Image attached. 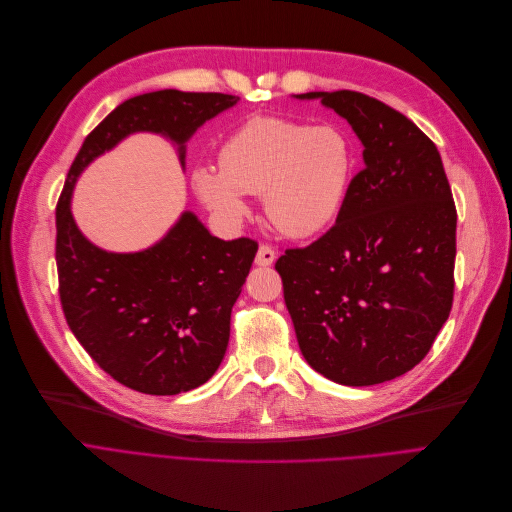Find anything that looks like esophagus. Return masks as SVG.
<instances>
[{
	"instance_id": "esophagus-1",
	"label": "esophagus",
	"mask_w": 512,
	"mask_h": 512,
	"mask_svg": "<svg viewBox=\"0 0 512 512\" xmlns=\"http://www.w3.org/2000/svg\"><path fill=\"white\" fill-rule=\"evenodd\" d=\"M277 258V252L269 246V243H260L258 254H256V264L258 266H271Z\"/></svg>"
}]
</instances>
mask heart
<instances>
[{
  "instance_id": "obj_1",
  "label": "heart",
  "mask_w": 512,
  "mask_h": 512,
  "mask_svg": "<svg viewBox=\"0 0 512 512\" xmlns=\"http://www.w3.org/2000/svg\"><path fill=\"white\" fill-rule=\"evenodd\" d=\"M354 164V143L344 129L254 116L221 145L218 168L193 170L191 185L225 223L248 214L243 193H262L264 212L283 235L312 237L342 210Z\"/></svg>"
}]
</instances>
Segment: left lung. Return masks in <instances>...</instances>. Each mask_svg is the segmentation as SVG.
I'll return each mask as SVG.
<instances>
[{"label": "left lung", "mask_w": 512, "mask_h": 512, "mask_svg": "<svg viewBox=\"0 0 512 512\" xmlns=\"http://www.w3.org/2000/svg\"><path fill=\"white\" fill-rule=\"evenodd\" d=\"M364 145L335 225L275 269L310 367L342 385L396 379L427 356L454 300L456 206L435 143L375 97L310 91Z\"/></svg>", "instance_id": "8db88e82"}]
</instances>
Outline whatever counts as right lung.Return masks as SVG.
<instances>
[{"instance_id": "right-lung-1", "label": "right lung", "mask_w": 512, "mask_h": 512, "mask_svg": "<svg viewBox=\"0 0 512 512\" xmlns=\"http://www.w3.org/2000/svg\"><path fill=\"white\" fill-rule=\"evenodd\" d=\"M227 93L162 89L116 106L72 162L56 206L58 291L70 331L112 379L135 392L175 396L206 383L221 364L231 308L258 243L223 241L185 212L168 235L135 254L95 248L77 229L70 196L81 170L135 131L183 143L206 120L237 104Z\"/></svg>"}]
</instances>
